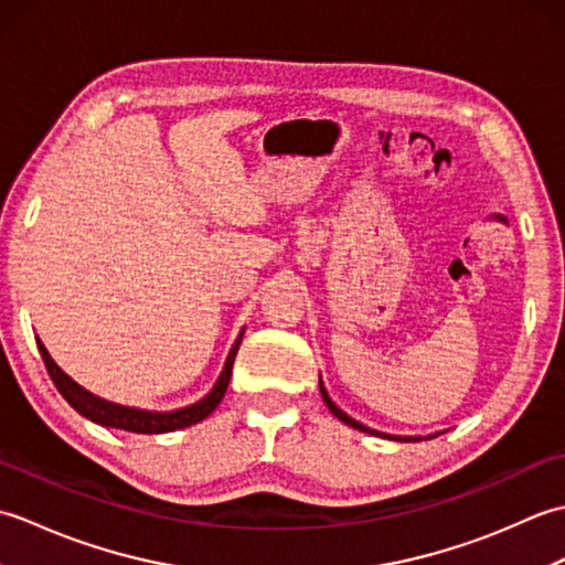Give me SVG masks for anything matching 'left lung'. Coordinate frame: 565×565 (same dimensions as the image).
<instances>
[{
	"label": "left lung",
	"instance_id": "1",
	"mask_svg": "<svg viewBox=\"0 0 565 565\" xmlns=\"http://www.w3.org/2000/svg\"><path fill=\"white\" fill-rule=\"evenodd\" d=\"M320 393H322V401H326V405L330 407V413L338 417V419H342L344 425H350V427H354V429H359V431H366V435H374V437H383V439H393V441H423V439H431V437H437V435H441V431H435V435H427V437H401V435H386V431H379V429H371V427H366V425H362L359 423V419H354V417H350L347 415L344 411H340L338 405L332 403V398L328 395V391H326V386H322V381H320Z\"/></svg>",
	"mask_w": 565,
	"mask_h": 565
}]
</instances>
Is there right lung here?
Here are the masks:
<instances>
[{"mask_svg":"<svg viewBox=\"0 0 565 565\" xmlns=\"http://www.w3.org/2000/svg\"><path fill=\"white\" fill-rule=\"evenodd\" d=\"M243 334H245V328L239 330L235 344L231 347V352H227L223 371H221L218 381L213 383V388L203 395L201 401L191 403L186 407H179V411H167V413L140 411V407H128V405H118V403L99 398V395H94L87 388H82L77 381H72L65 371L53 362V356L47 354L45 344L39 338H35V344H39V352L43 356L47 374H51V379L55 383V388L72 407H75L79 415H84L87 419H92V423H97L102 427L136 431V435H164V431L184 429V427L201 423V419H206L215 411V407H218V403L223 401V395L227 391V383H231L235 354L239 350V342H243Z\"/></svg>","mask_w":565,"mask_h":565,"instance_id":"add662e5","label":"right lung"}]
</instances>
